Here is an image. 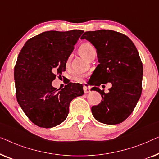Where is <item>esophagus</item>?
<instances>
[{
    "mask_svg": "<svg viewBox=\"0 0 159 159\" xmlns=\"http://www.w3.org/2000/svg\"><path fill=\"white\" fill-rule=\"evenodd\" d=\"M83 89H84V91L85 93H89L91 91V87L89 86V85L87 84L84 85V88Z\"/></svg>",
    "mask_w": 159,
    "mask_h": 159,
    "instance_id": "obj_1",
    "label": "esophagus"
}]
</instances>
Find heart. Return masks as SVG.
Wrapping results in <instances>:
<instances>
[{
  "instance_id": "heart-1",
  "label": "heart",
  "mask_w": 159,
  "mask_h": 159,
  "mask_svg": "<svg viewBox=\"0 0 159 159\" xmlns=\"http://www.w3.org/2000/svg\"><path fill=\"white\" fill-rule=\"evenodd\" d=\"M79 51L88 60L91 57L96 56V55H97V49H96L95 47L93 46L92 44L90 43V42H84V43H83L80 46ZM71 59H72V54L69 55L68 57H67V59L66 60V67H69V66H70ZM87 75H88L86 74V73L76 72L73 74V79L74 80L75 82L82 83L84 81L85 79H86Z\"/></svg>"
}]
</instances>
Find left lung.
Masks as SVG:
<instances>
[{"label": "left lung", "mask_w": 159, "mask_h": 159, "mask_svg": "<svg viewBox=\"0 0 159 159\" xmlns=\"http://www.w3.org/2000/svg\"><path fill=\"white\" fill-rule=\"evenodd\" d=\"M80 39L91 42L99 58L91 79L102 101L91 107L93 117L102 123H121L133 112L142 93L143 68L137 48L126 35L109 30L86 32ZM108 82L112 87L105 94L98 86Z\"/></svg>", "instance_id": "1"}]
</instances>
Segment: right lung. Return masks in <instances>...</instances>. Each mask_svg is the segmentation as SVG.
I'll return each mask as SVG.
<instances>
[{
	"instance_id": "obj_1",
	"label": "right lung",
	"mask_w": 159,
	"mask_h": 159,
	"mask_svg": "<svg viewBox=\"0 0 159 159\" xmlns=\"http://www.w3.org/2000/svg\"><path fill=\"white\" fill-rule=\"evenodd\" d=\"M84 31H47L28 40L14 67L16 97L33 123L50 128L66 119L69 105L84 94L83 86L68 82L60 91L52 86L66 70V60Z\"/></svg>"
}]
</instances>
